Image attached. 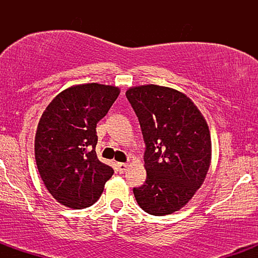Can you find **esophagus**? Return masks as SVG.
Segmentation results:
<instances>
[{
    "label": "esophagus",
    "mask_w": 258,
    "mask_h": 258,
    "mask_svg": "<svg viewBox=\"0 0 258 258\" xmlns=\"http://www.w3.org/2000/svg\"><path fill=\"white\" fill-rule=\"evenodd\" d=\"M127 166H128V164H126V162H119L117 164V170H119L120 173H123L127 170Z\"/></svg>",
    "instance_id": "esophagus-1"
}]
</instances>
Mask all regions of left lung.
Segmentation results:
<instances>
[{"instance_id": "left-lung-1", "label": "left lung", "mask_w": 258, "mask_h": 258, "mask_svg": "<svg viewBox=\"0 0 258 258\" xmlns=\"http://www.w3.org/2000/svg\"><path fill=\"white\" fill-rule=\"evenodd\" d=\"M146 143L147 179L133 188L142 210L154 216L178 211L203 185L211 164L205 117L182 92L158 85L126 91Z\"/></svg>"}]
</instances>
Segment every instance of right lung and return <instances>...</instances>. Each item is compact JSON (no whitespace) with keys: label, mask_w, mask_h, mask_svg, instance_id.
<instances>
[{"label":"right lung","mask_w":258,"mask_h":258,"mask_svg":"<svg viewBox=\"0 0 258 258\" xmlns=\"http://www.w3.org/2000/svg\"><path fill=\"white\" fill-rule=\"evenodd\" d=\"M119 94L115 86H72L53 98L38 121L37 170L47 190L61 205L76 210L93 205L114 173L97 158L96 127Z\"/></svg>","instance_id":"right-lung-1"}]
</instances>
